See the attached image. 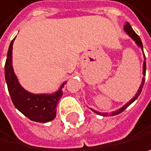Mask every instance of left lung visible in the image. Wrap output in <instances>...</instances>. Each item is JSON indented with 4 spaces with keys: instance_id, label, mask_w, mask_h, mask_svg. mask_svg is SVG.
Segmentation results:
<instances>
[{
    "instance_id": "obj_1",
    "label": "left lung",
    "mask_w": 151,
    "mask_h": 151,
    "mask_svg": "<svg viewBox=\"0 0 151 151\" xmlns=\"http://www.w3.org/2000/svg\"><path fill=\"white\" fill-rule=\"evenodd\" d=\"M124 32H125V33L127 34V35H128L130 38H132V39L134 40V43L136 44L137 47H140V48L142 49V51H143V45H142L141 39H140V38H139V36L137 35V34L134 32V31L133 29V28L131 27V25H130V23H129V22L126 23V25L124 26ZM143 75H144V76H143V78H142L141 85H140V87H139V88H138V91H137L136 94L134 95V97L132 98V100H130L127 104H125L122 107L119 108L118 110H115V111L111 112L110 114H108V113H106V112L102 113V112L96 111V110H94V109L91 108V111H93L94 113H96L97 115L104 116V117H106V116H108V115H110V116H116V115H118V114H119V113H122V111H124V110H125L126 108H127V107L130 106V104H133V103L136 100V99L138 98V96L140 95V93H141V91H142V88H143L144 83H145V76H146V57H145V54H144V63H143Z\"/></svg>"
}]
</instances>
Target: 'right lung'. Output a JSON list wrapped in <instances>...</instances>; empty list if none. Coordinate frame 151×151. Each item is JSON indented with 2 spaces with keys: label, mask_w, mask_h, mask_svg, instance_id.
<instances>
[{
  "label": "right lung",
  "mask_w": 151,
  "mask_h": 151,
  "mask_svg": "<svg viewBox=\"0 0 151 151\" xmlns=\"http://www.w3.org/2000/svg\"><path fill=\"white\" fill-rule=\"evenodd\" d=\"M10 43L4 66V76L8 91L15 107L32 122L47 123L56 118L57 104L63 96L66 81L52 93H32L25 90L18 82L13 68V44Z\"/></svg>",
  "instance_id": "right-lung-1"
}]
</instances>
